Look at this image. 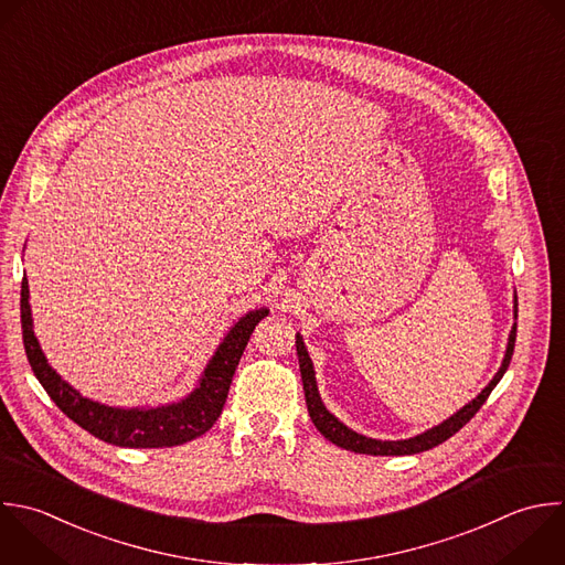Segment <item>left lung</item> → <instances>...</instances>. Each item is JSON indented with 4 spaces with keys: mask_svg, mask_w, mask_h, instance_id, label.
Wrapping results in <instances>:
<instances>
[{
    "mask_svg": "<svg viewBox=\"0 0 565 565\" xmlns=\"http://www.w3.org/2000/svg\"><path fill=\"white\" fill-rule=\"evenodd\" d=\"M514 318H516V300H514ZM514 338H516V324H512L510 335H508V347H505V355L501 360L499 371L494 373V377L488 382V386L472 399L468 402L463 408H459L455 415H450L448 419H444L441 424L408 437V439H373L366 435H360L355 430H351L349 426H344L335 415H331L327 411V406L320 399L318 393V384H316V371H313V362L307 353V347L302 342V335L296 333V351H298V362H300V375H302V388H305V399H307V411L311 422L316 424V428L335 446L344 448V450H353V452H364V455H415V452H424L428 448H435L437 444L446 441L448 437H452L461 426H466L472 415L481 408V404L488 399L490 391L497 386V382L503 377L512 351H514Z\"/></svg>",
    "mask_w": 565,
    "mask_h": 565,
    "instance_id": "8db88e82",
    "label": "left lung"
}]
</instances>
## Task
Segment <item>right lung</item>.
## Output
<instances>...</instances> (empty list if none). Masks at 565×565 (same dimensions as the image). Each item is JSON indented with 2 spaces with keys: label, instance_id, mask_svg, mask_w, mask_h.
<instances>
[{
  "label": "right lung",
  "instance_id": "right-lung-1",
  "mask_svg": "<svg viewBox=\"0 0 565 565\" xmlns=\"http://www.w3.org/2000/svg\"><path fill=\"white\" fill-rule=\"evenodd\" d=\"M29 280H22V335L26 358L46 388L51 399L90 435L126 448H163L179 446L207 433L223 413L234 371L241 355L254 333L256 324L269 313V309H256L243 316L218 344L216 353L207 362L199 386L183 399L157 406V408H119L106 406L75 391L57 371L49 364L35 331L31 313Z\"/></svg>",
  "mask_w": 565,
  "mask_h": 565
}]
</instances>
